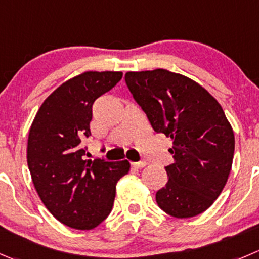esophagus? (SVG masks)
Here are the masks:
<instances>
[{
  "instance_id": "obj_1",
  "label": "esophagus",
  "mask_w": 259,
  "mask_h": 259,
  "mask_svg": "<svg viewBox=\"0 0 259 259\" xmlns=\"http://www.w3.org/2000/svg\"><path fill=\"white\" fill-rule=\"evenodd\" d=\"M147 164H148V163L145 162V160H139V162L133 163V165H134L135 168H143V167H145Z\"/></svg>"
}]
</instances>
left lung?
I'll return each instance as SVG.
<instances>
[{
	"label": "left lung",
	"instance_id": "8db88e82",
	"mask_svg": "<svg viewBox=\"0 0 259 259\" xmlns=\"http://www.w3.org/2000/svg\"><path fill=\"white\" fill-rule=\"evenodd\" d=\"M125 82L154 132L173 140L168 182L155 195L160 209L183 219L219 197L234 157V133L219 102L202 86L167 69L127 72Z\"/></svg>",
	"mask_w": 259,
	"mask_h": 259
}]
</instances>
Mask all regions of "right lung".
Here are the masks:
<instances>
[{
  "label": "right lung",
  "instance_id": "add662e5",
  "mask_svg": "<svg viewBox=\"0 0 259 259\" xmlns=\"http://www.w3.org/2000/svg\"><path fill=\"white\" fill-rule=\"evenodd\" d=\"M121 72H84L42 102L27 139V165L40 200L62 224L90 230L111 212L127 160H84L92 105L121 79Z\"/></svg>",
  "mask_w": 259,
  "mask_h": 259
}]
</instances>
